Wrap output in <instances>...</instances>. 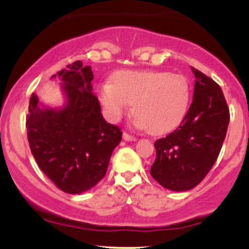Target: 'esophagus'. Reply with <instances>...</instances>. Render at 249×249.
<instances>
[{"mask_svg": "<svg viewBox=\"0 0 249 249\" xmlns=\"http://www.w3.org/2000/svg\"><path fill=\"white\" fill-rule=\"evenodd\" d=\"M123 138H124L125 141H127V142H134V141H136V137L131 136V134H128L127 132L123 133Z\"/></svg>", "mask_w": 249, "mask_h": 249, "instance_id": "1", "label": "esophagus"}]
</instances>
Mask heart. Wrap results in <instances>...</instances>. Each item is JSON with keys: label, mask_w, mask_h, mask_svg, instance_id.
<instances>
[{"label": "heart", "mask_w": 249, "mask_h": 249, "mask_svg": "<svg viewBox=\"0 0 249 249\" xmlns=\"http://www.w3.org/2000/svg\"><path fill=\"white\" fill-rule=\"evenodd\" d=\"M101 101L108 118L117 122L132 105L139 127L154 136L172 131L182 121L191 101L186 76L166 71H121L112 84L101 87Z\"/></svg>", "instance_id": "1"}]
</instances>
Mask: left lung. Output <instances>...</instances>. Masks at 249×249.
<instances>
[{"label":"left lung","mask_w":249,"mask_h":249,"mask_svg":"<svg viewBox=\"0 0 249 249\" xmlns=\"http://www.w3.org/2000/svg\"><path fill=\"white\" fill-rule=\"evenodd\" d=\"M196 77L193 101L173 132L154 142L156 160L151 176L171 191H188L207 176L218 159L230 123L221 88L201 71Z\"/></svg>","instance_id":"left-lung-1"}]
</instances>
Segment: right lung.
<instances>
[{
  "instance_id": "obj_1",
  "label": "right lung",
  "mask_w": 249,
  "mask_h": 249,
  "mask_svg": "<svg viewBox=\"0 0 249 249\" xmlns=\"http://www.w3.org/2000/svg\"><path fill=\"white\" fill-rule=\"evenodd\" d=\"M58 76L67 104L61 110L41 107L33 93L25 122L28 142L37 165L56 187L78 194L104 178L122 131L103 118L90 65L76 61Z\"/></svg>"
}]
</instances>
